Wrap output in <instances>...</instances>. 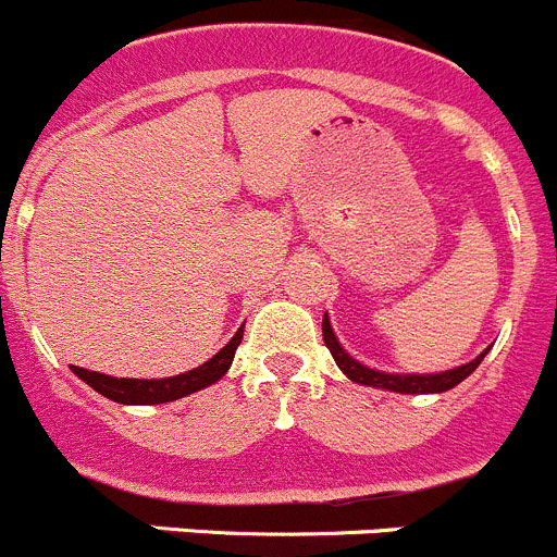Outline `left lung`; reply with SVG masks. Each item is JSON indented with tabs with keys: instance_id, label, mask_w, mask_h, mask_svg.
Returning a JSON list of instances; mask_svg holds the SVG:
<instances>
[{
	"instance_id": "left-lung-1",
	"label": "left lung",
	"mask_w": 557,
	"mask_h": 557,
	"mask_svg": "<svg viewBox=\"0 0 557 557\" xmlns=\"http://www.w3.org/2000/svg\"><path fill=\"white\" fill-rule=\"evenodd\" d=\"M322 338H325V347L331 349L336 367L342 369L352 383L396 391V394H443V391H451L454 385H459L465 377H470V374L479 369V363L484 361V355L490 352V347H486L484 352H481L479 358H473L470 363H462V367L448 369V372H441V374H388V372H377V369L363 367L361 361H355L352 355L338 344L327 314L322 317Z\"/></svg>"
}]
</instances>
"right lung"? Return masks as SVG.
<instances>
[{
  "instance_id": "right-lung-1",
  "label": "right lung",
  "mask_w": 557,
  "mask_h": 557,
  "mask_svg": "<svg viewBox=\"0 0 557 557\" xmlns=\"http://www.w3.org/2000/svg\"><path fill=\"white\" fill-rule=\"evenodd\" d=\"M243 338V327H237L235 336L230 338L226 347H221L219 352L210 358L202 367L190 369L185 374H174V377L163 380H125V377H109V374L89 372V369L71 367L73 374L78 380L95 388L98 394H103L106 399L120 401V405H163V401L183 399V396L194 394V391H202L208 385L219 383L232 367V358H235V349Z\"/></svg>"
}]
</instances>
